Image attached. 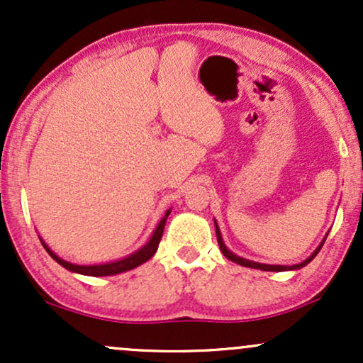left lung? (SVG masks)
Wrapping results in <instances>:
<instances>
[{
	"mask_svg": "<svg viewBox=\"0 0 363 363\" xmlns=\"http://www.w3.org/2000/svg\"><path fill=\"white\" fill-rule=\"evenodd\" d=\"M215 230H216V239H218V245H220V251L223 252V256L227 257V259H230V261H234V262H237V264H240V266H247V268H256V269H262V272H286V269H301V268H303V266L306 264H309V262L314 259L315 256H318V252L320 251V247H323V244H324V239L323 242H320V245L318 249H315L314 252L311 254L309 257H307L306 261H302L301 264H294V266H280V264H262V262H254V261H249V259H244V257H239V256H235L234 252H230L227 249V245L223 244V240H222V234H220V228H218V225H216V222H215ZM328 237V235H326Z\"/></svg>",
	"mask_w": 363,
	"mask_h": 363,
	"instance_id": "left-lung-1",
	"label": "left lung"
}]
</instances>
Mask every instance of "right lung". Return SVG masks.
Instances as JSON below:
<instances>
[{"label": "right lung", "mask_w": 363, "mask_h": 363, "mask_svg": "<svg viewBox=\"0 0 363 363\" xmlns=\"http://www.w3.org/2000/svg\"><path fill=\"white\" fill-rule=\"evenodd\" d=\"M169 215H170V210L165 211V216L160 220V222H158L155 232H153L152 237H150V240L143 245V247L138 249V251H136V252L129 254V256L124 257V259L106 262V264H91V266L73 264V262H68V261L61 259V257H57L56 254H54L51 249H49L48 245H45L44 240H40V242H43L45 251L49 252V256H51L56 262H60L62 268L69 269V272L86 274V277H111V274H119V273L129 272V269H133V268H136V266L143 264V262H147L150 257H152L153 254L157 252L158 244H160L162 234H164V227H165V222H167V216Z\"/></svg>", "instance_id": "1"}]
</instances>
